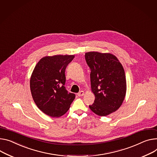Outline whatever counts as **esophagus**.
Here are the masks:
<instances>
[{"instance_id":"obj_1","label":"esophagus","mask_w":157,"mask_h":157,"mask_svg":"<svg viewBox=\"0 0 157 157\" xmlns=\"http://www.w3.org/2000/svg\"><path fill=\"white\" fill-rule=\"evenodd\" d=\"M84 92L83 91H80V92H79L78 94H77V95H78V96H79V97H81V96H83V95H84Z\"/></svg>"}]
</instances>
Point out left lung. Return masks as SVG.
<instances>
[{"instance_id":"8db88e82","label":"left lung","mask_w":157,"mask_h":157,"mask_svg":"<svg viewBox=\"0 0 157 157\" xmlns=\"http://www.w3.org/2000/svg\"><path fill=\"white\" fill-rule=\"evenodd\" d=\"M90 68L91 90L95 95L90 110L100 116L116 111L126 93L124 70L117 58L110 53L90 52L85 55Z\"/></svg>"}]
</instances>
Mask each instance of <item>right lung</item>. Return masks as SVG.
Instances as JSON below:
<instances>
[{
	"mask_svg": "<svg viewBox=\"0 0 157 157\" xmlns=\"http://www.w3.org/2000/svg\"><path fill=\"white\" fill-rule=\"evenodd\" d=\"M75 55L46 56L36 65L30 78V89L36 105L45 114H65L75 98L65 87V71Z\"/></svg>",
	"mask_w": 157,
	"mask_h": 157,
	"instance_id": "1",
	"label": "right lung"
}]
</instances>
